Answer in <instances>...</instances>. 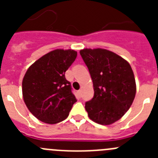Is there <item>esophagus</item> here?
I'll list each match as a JSON object with an SVG mask.
<instances>
[{
  "label": "esophagus",
  "instance_id": "obj_1",
  "mask_svg": "<svg viewBox=\"0 0 158 158\" xmlns=\"http://www.w3.org/2000/svg\"><path fill=\"white\" fill-rule=\"evenodd\" d=\"M77 93H78V95H79V96H81V90H78Z\"/></svg>",
  "mask_w": 158,
  "mask_h": 158
}]
</instances>
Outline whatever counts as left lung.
<instances>
[{
  "label": "left lung",
  "instance_id": "1",
  "mask_svg": "<svg viewBox=\"0 0 158 158\" xmlns=\"http://www.w3.org/2000/svg\"><path fill=\"white\" fill-rule=\"evenodd\" d=\"M81 58L93 83L94 96L85 103L89 118L110 125L129 110L136 93L135 76L130 64L105 49H83Z\"/></svg>",
  "mask_w": 158,
  "mask_h": 158
}]
</instances>
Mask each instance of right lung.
I'll return each instance as SVG.
<instances>
[{
	"label": "right lung",
	"instance_id": "right-lung-1",
	"mask_svg": "<svg viewBox=\"0 0 158 158\" xmlns=\"http://www.w3.org/2000/svg\"><path fill=\"white\" fill-rule=\"evenodd\" d=\"M77 55L73 50L57 49L39 58L25 73L22 82L23 100L39 120L55 124L69 115L77 99L65 73Z\"/></svg>",
	"mask_w": 158,
	"mask_h": 158
}]
</instances>
